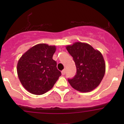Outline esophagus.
Instances as JSON below:
<instances>
[{
    "label": "esophagus",
    "instance_id": "obj_1",
    "mask_svg": "<svg viewBox=\"0 0 124 124\" xmlns=\"http://www.w3.org/2000/svg\"><path fill=\"white\" fill-rule=\"evenodd\" d=\"M65 73H66V69H64L62 71V74L63 75H65Z\"/></svg>",
    "mask_w": 124,
    "mask_h": 124
}]
</instances>
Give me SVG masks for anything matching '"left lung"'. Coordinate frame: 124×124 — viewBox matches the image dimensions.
Listing matches in <instances>:
<instances>
[{
  "label": "left lung",
  "mask_w": 124,
  "mask_h": 124,
  "mask_svg": "<svg viewBox=\"0 0 124 124\" xmlns=\"http://www.w3.org/2000/svg\"><path fill=\"white\" fill-rule=\"evenodd\" d=\"M73 57L76 73L68 80L71 86L81 92H89L96 88L101 82L106 65L102 54L89 44L76 42L66 46Z\"/></svg>",
  "instance_id": "obj_1"
}]
</instances>
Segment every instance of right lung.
<instances>
[{
  "label": "right lung",
  "instance_id": "1",
  "mask_svg": "<svg viewBox=\"0 0 124 124\" xmlns=\"http://www.w3.org/2000/svg\"><path fill=\"white\" fill-rule=\"evenodd\" d=\"M55 46L45 44L35 45L22 55L17 71L21 83L27 90L36 95L45 93L53 87L61 72L52 59Z\"/></svg>",
  "mask_w": 124,
  "mask_h": 124
}]
</instances>
